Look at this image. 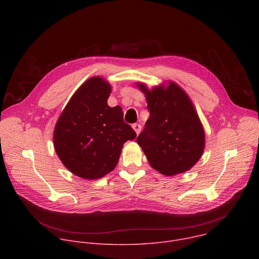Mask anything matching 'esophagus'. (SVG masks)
<instances>
[{
    "label": "esophagus",
    "mask_w": 259,
    "mask_h": 259,
    "mask_svg": "<svg viewBox=\"0 0 259 259\" xmlns=\"http://www.w3.org/2000/svg\"><path fill=\"white\" fill-rule=\"evenodd\" d=\"M132 128L134 129V131L136 132V134H139L140 131H141V125H139V124H137V123L133 124V125H132Z\"/></svg>",
    "instance_id": "obj_1"
}]
</instances>
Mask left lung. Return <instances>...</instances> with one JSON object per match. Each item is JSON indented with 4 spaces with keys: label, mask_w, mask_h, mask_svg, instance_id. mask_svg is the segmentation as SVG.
Masks as SVG:
<instances>
[{
    "label": "left lung",
    "mask_w": 259,
    "mask_h": 259,
    "mask_svg": "<svg viewBox=\"0 0 259 259\" xmlns=\"http://www.w3.org/2000/svg\"><path fill=\"white\" fill-rule=\"evenodd\" d=\"M152 90L137 86L145 94L150 118L136 141L150 165L164 175L190 170L202 157L205 132L195 106L177 84Z\"/></svg>",
    "instance_id": "1"
}]
</instances>
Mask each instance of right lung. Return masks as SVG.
<instances>
[{
  "mask_svg": "<svg viewBox=\"0 0 259 259\" xmlns=\"http://www.w3.org/2000/svg\"><path fill=\"white\" fill-rule=\"evenodd\" d=\"M112 87L93 77L75 92L54 129V149L62 164L85 179L103 177L117 166L122 147L136 137L122 107L107 105Z\"/></svg>",
  "mask_w": 259,
  "mask_h": 259,
  "instance_id": "1",
  "label": "right lung"
}]
</instances>
